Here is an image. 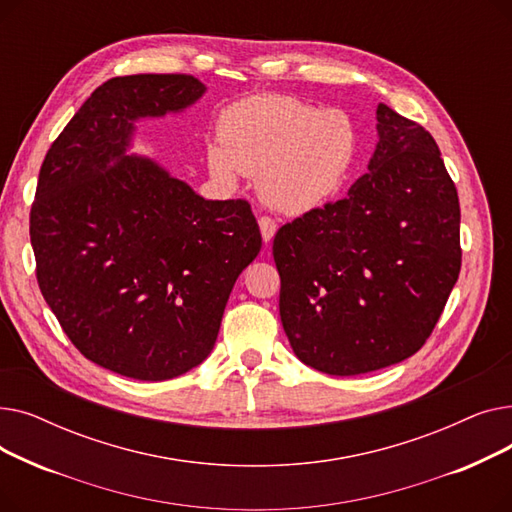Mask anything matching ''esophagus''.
<instances>
[{"label": "esophagus", "instance_id": "esophagus-1", "mask_svg": "<svg viewBox=\"0 0 512 512\" xmlns=\"http://www.w3.org/2000/svg\"><path fill=\"white\" fill-rule=\"evenodd\" d=\"M259 230H261L263 240L270 242L274 238L276 230H278V224H276V220L270 218V215H261V218H259Z\"/></svg>", "mask_w": 512, "mask_h": 512}]
</instances>
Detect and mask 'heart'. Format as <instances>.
<instances>
[{"label":"heart","instance_id":"obj_1","mask_svg":"<svg viewBox=\"0 0 512 512\" xmlns=\"http://www.w3.org/2000/svg\"><path fill=\"white\" fill-rule=\"evenodd\" d=\"M220 143L207 147L213 178L257 176L259 197L288 215L330 201L357 155V130L340 110L290 95H253L220 116Z\"/></svg>","mask_w":512,"mask_h":512}]
</instances>
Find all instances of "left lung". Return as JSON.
<instances>
[{
  "mask_svg": "<svg viewBox=\"0 0 512 512\" xmlns=\"http://www.w3.org/2000/svg\"><path fill=\"white\" fill-rule=\"evenodd\" d=\"M375 114L369 174L274 236L284 332L328 375L415 355L461 272L459 195L434 137L386 103Z\"/></svg>",
  "mask_w": 512,
  "mask_h": 512,
  "instance_id": "obj_1",
  "label": "left lung"
}]
</instances>
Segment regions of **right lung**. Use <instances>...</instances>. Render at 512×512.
<instances>
[{"mask_svg": "<svg viewBox=\"0 0 512 512\" xmlns=\"http://www.w3.org/2000/svg\"><path fill=\"white\" fill-rule=\"evenodd\" d=\"M205 93L191 74L116 76L51 143L31 207L43 299L89 361L161 382L207 359L261 232L245 199L205 201L153 159L134 122Z\"/></svg>", "mask_w": 512, "mask_h": 512, "instance_id": "add662e5", "label": "right lung"}]
</instances>
